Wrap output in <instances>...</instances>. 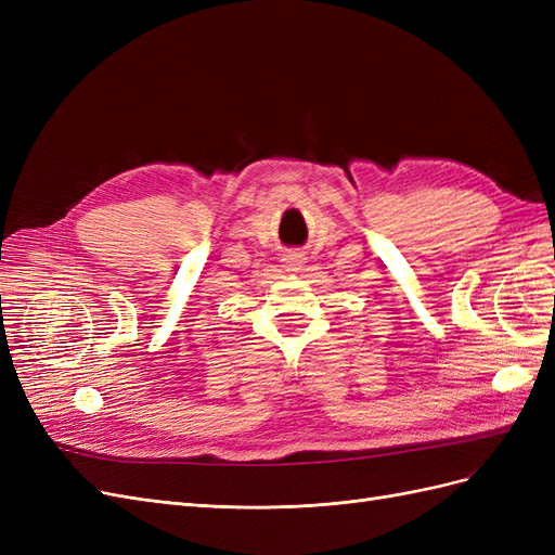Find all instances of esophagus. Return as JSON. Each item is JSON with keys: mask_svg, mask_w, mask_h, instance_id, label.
Wrapping results in <instances>:
<instances>
[{"mask_svg": "<svg viewBox=\"0 0 555 555\" xmlns=\"http://www.w3.org/2000/svg\"><path fill=\"white\" fill-rule=\"evenodd\" d=\"M282 261H284V268H287V271H300V268H304V263H306L304 255H298V251H292V255H287Z\"/></svg>", "mask_w": 555, "mask_h": 555, "instance_id": "obj_1", "label": "esophagus"}]
</instances>
